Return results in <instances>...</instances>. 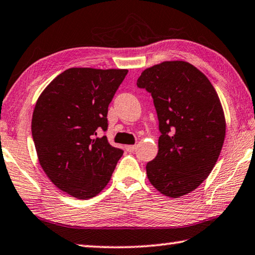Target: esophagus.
Returning a JSON list of instances; mask_svg holds the SVG:
<instances>
[{"instance_id": "esophagus-1", "label": "esophagus", "mask_w": 255, "mask_h": 255, "mask_svg": "<svg viewBox=\"0 0 255 255\" xmlns=\"http://www.w3.org/2000/svg\"><path fill=\"white\" fill-rule=\"evenodd\" d=\"M136 145H127L126 146V151L127 152H134L135 149H136Z\"/></svg>"}]
</instances>
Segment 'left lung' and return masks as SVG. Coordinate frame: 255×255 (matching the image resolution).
Returning <instances> with one entry per match:
<instances>
[{
    "label": "left lung",
    "instance_id": "1",
    "mask_svg": "<svg viewBox=\"0 0 255 255\" xmlns=\"http://www.w3.org/2000/svg\"><path fill=\"white\" fill-rule=\"evenodd\" d=\"M137 87L151 93L159 120V151L146 164L147 178L169 197L199 187L212 171L226 135L218 94L207 76L185 61L145 69Z\"/></svg>",
    "mask_w": 255,
    "mask_h": 255
}]
</instances>
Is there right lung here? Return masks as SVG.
<instances>
[{"label": "right lung", "mask_w": 255, "mask_h": 255, "mask_svg": "<svg viewBox=\"0 0 255 255\" xmlns=\"http://www.w3.org/2000/svg\"><path fill=\"white\" fill-rule=\"evenodd\" d=\"M127 72L70 68L36 102L31 135L39 163L56 187L76 199L98 195L123 155L107 136H95L108 129L109 104Z\"/></svg>", "instance_id": "add662e5"}]
</instances>
